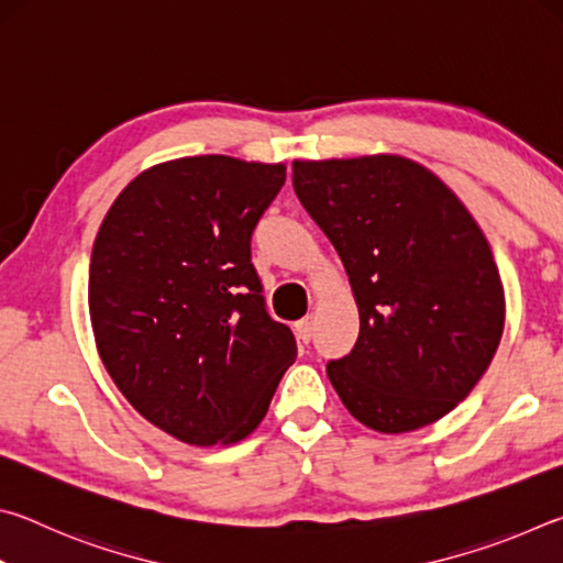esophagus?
Instances as JSON below:
<instances>
[{"label": "esophagus", "mask_w": 563, "mask_h": 563, "mask_svg": "<svg viewBox=\"0 0 563 563\" xmlns=\"http://www.w3.org/2000/svg\"><path fill=\"white\" fill-rule=\"evenodd\" d=\"M312 330H316V322H312V318H302L298 325H295V332H298V340L305 342V345H308V342H310Z\"/></svg>", "instance_id": "34e87169"}]
</instances>
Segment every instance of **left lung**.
<instances>
[{
    "mask_svg": "<svg viewBox=\"0 0 563 563\" xmlns=\"http://www.w3.org/2000/svg\"><path fill=\"white\" fill-rule=\"evenodd\" d=\"M292 188L360 312L355 347L328 362L342 405L383 434L452 412L487 373L507 316L479 223L440 176L397 154L295 158Z\"/></svg>",
    "mask_w": 563,
    "mask_h": 563,
    "instance_id": "1",
    "label": "left lung"
}]
</instances>
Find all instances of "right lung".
Segmentation results:
<instances>
[{
  "label": "right lung",
  "mask_w": 563,
  "mask_h": 563,
  "mask_svg": "<svg viewBox=\"0 0 563 563\" xmlns=\"http://www.w3.org/2000/svg\"><path fill=\"white\" fill-rule=\"evenodd\" d=\"M283 184L285 164L164 161L121 190L93 241L103 367L141 417L186 444L245 440L298 355L251 263L253 228Z\"/></svg>",
  "instance_id": "1"
}]
</instances>
